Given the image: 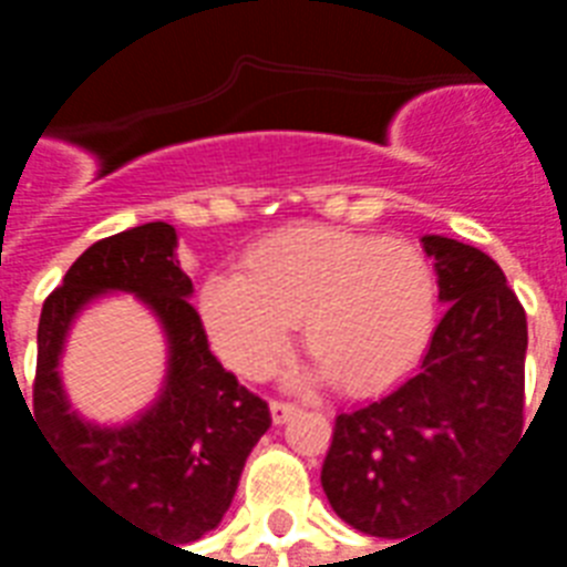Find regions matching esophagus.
I'll return each mask as SVG.
<instances>
[{
    "label": "esophagus",
    "instance_id": "34e87169",
    "mask_svg": "<svg viewBox=\"0 0 567 567\" xmlns=\"http://www.w3.org/2000/svg\"><path fill=\"white\" fill-rule=\"evenodd\" d=\"M270 413L276 425H282L297 413V404H288V401H270Z\"/></svg>",
    "mask_w": 567,
    "mask_h": 567
}]
</instances>
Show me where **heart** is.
<instances>
[{
  "instance_id": "b5f03b06",
  "label": "heart",
  "mask_w": 567,
  "mask_h": 567,
  "mask_svg": "<svg viewBox=\"0 0 567 567\" xmlns=\"http://www.w3.org/2000/svg\"><path fill=\"white\" fill-rule=\"evenodd\" d=\"M437 309L427 260L398 239L333 227H288L260 239L239 276H212L199 316L227 368L264 380L291 346L295 321L312 361L295 382L331 377L343 392H373L422 355Z\"/></svg>"
}]
</instances>
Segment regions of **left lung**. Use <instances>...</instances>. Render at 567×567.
<instances>
[{
    "mask_svg": "<svg viewBox=\"0 0 567 567\" xmlns=\"http://www.w3.org/2000/svg\"><path fill=\"white\" fill-rule=\"evenodd\" d=\"M422 248L446 303L422 368L392 394L340 413L321 467L333 513L389 540L416 537L523 434V303L486 251L431 234Z\"/></svg>",
    "mask_w": 567,
    "mask_h": 567,
    "instance_id": "8db88e82",
    "label": "left lung"
}]
</instances>
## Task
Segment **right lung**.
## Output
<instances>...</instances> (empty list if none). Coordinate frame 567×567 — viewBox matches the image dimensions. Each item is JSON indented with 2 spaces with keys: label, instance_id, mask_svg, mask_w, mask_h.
Here are the masks:
<instances>
[{
  "label": "right lung",
  "instance_id": "obj_1",
  "mask_svg": "<svg viewBox=\"0 0 567 567\" xmlns=\"http://www.w3.org/2000/svg\"><path fill=\"white\" fill-rule=\"evenodd\" d=\"M173 224L151 221L93 243L44 300L32 416L51 450L103 507L163 540L194 544L218 528L248 452L270 427V406L209 352L194 285L178 264ZM105 293H133L167 340L158 398L121 426L71 410L59 377L71 324Z\"/></svg>",
  "mask_w": 567,
  "mask_h": 567
}]
</instances>
